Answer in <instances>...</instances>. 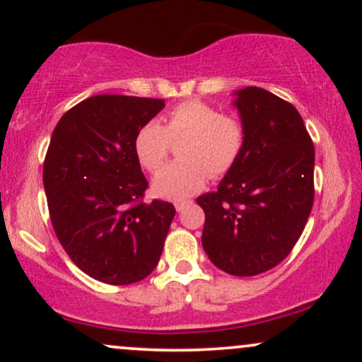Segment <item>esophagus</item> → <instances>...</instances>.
<instances>
[{
  "mask_svg": "<svg viewBox=\"0 0 362 362\" xmlns=\"http://www.w3.org/2000/svg\"><path fill=\"white\" fill-rule=\"evenodd\" d=\"M189 204H191V201H176L175 202V207H176L177 212H181L186 206H189Z\"/></svg>",
  "mask_w": 362,
  "mask_h": 362,
  "instance_id": "1",
  "label": "esophagus"
}]
</instances>
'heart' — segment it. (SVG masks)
Listing matches in <instances>:
<instances>
[{
  "label": "heart",
  "instance_id": "heart-1",
  "mask_svg": "<svg viewBox=\"0 0 362 362\" xmlns=\"http://www.w3.org/2000/svg\"><path fill=\"white\" fill-rule=\"evenodd\" d=\"M171 141H181L180 161L155 177L153 191L182 201L202 189L209 175L219 177L234 168L244 150L245 130L239 118L222 115L209 103L182 102L165 117V125L148 122L138 130L135 153L143 168L160 171L170 156Z\"/></svg>",
  "mask_w": 362,
  "mask_h": 362
}]
</instances>
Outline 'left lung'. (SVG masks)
<instances>
[{
    "instance_id": "1",
    "label": "left lung",
    "mask_w": 362,
    "mask_h": 362,
    "mask_svg": "<svg viewBox=\"0 0 362 362\" xmlns=\"http://www.w3.org/2000/svg\"><path fill=\"white\" fill-rule=\"evenodd\" d=\"M245 143L216 192L197 197L202 247L217 269L254 276L274 269L303 232L315 199V146L298 110L259 87L235 92Z\"/></svg>"
}]
</instances>
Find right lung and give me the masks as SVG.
<instances>
[{
	"label": "right lung",
	"mask_w": 362,
	"mask_h": 362,
	"mask_svg": "<svg viewBox=\"0 0 362 362\" xmlns=\"http://www.w3.org/2000/svg\"><path fill=\"white\" fill-rule=\"evenodd\" d=\"M165 102L130 95L88 97L54 128L42 181L51 222L71 260L92 279L130 285L160 262L176 214L171 202H145L148 181L135 136Z\"/></svg>",
	"instance_id": "right-lung-1"
}]
</instances>
